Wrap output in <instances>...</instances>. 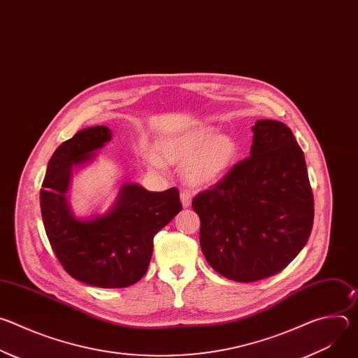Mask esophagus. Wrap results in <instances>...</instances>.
<instances>
[{
	"instance_id": "34e87169",
	"label": "esophagus",
	"mask_w": 358,
	"mask_h": 358,
	"mask_svg": "<svg viewBox=\"0 0 358 358\" xmlns=\"http://www.w3.org/2000/svg\"><path fill=\"white\" fill-rule=\"evenodd\" d=\"M180 198H181V202H182V207H184V208L189 207V203H191V195H189L187 191H182L181 195H180Z\"/></svg>"
}]
</instances>
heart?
<instances>
[{"label": "heart", "mask_w": 358, "mask_h": 358, "mask_svg": "<svg viewBox=\"0 0 358 358\" xmlns=\"http://www.w3.org/2000/svg\"><path fill=\"white\" fill-rule=\"evenodd\" d=\"M160 152L167 163L189 164L192 182L210 184L227 171L236 155V144L231 137L218 136L213 129H201L163 141ZM143 160L152 170L163 166L162 159L152 151H144Z\"/></svg>", "instance_id": "obj_1"}]
</instances>
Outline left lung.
I'll return each instance as SVG.
<instances>
[{"label": "left lung", "instance_id": "8db88e82", "mask_svg": "<svg viewBox=\"0 0 358 358\" xmlns=\"http://www.w3.org/2000/svg\"><path fill=\"white\" fill-rule=\"evenodd\" d=\"M252 131L250 156L192 199L203 257L220 275L242 283L283 271L308 242L315 218L308 169L292 130L258 120Z\"/></svg>", "mask_w": 358, "mask_h": 358}]
</instances>
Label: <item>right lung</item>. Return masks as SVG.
I'll list each match as a JSON object with an SVG mask.
<instances>
[{
  "label": "right lung",
  "mask_w": 358,
  "mask_h": 358,
  "mask_svg": "<svg viewBox=\"0 0 358 358\" xmlns=\"http://www.w3.org/2000/svg\"><path fill=\"white\" fill-rule=\"evenodd\" d=\"M110 140L109 127L94 126L64 141L48 163L41 189L45 232L59 264L73 279L106 289L127 287L144 276L152 239L182 210L176 187L152 192L126 182L110 211L78 220L66 199L72 169L90 162Z\"/></svg>",
  "instance_id": "right-lung-1"
}]
</instances>
